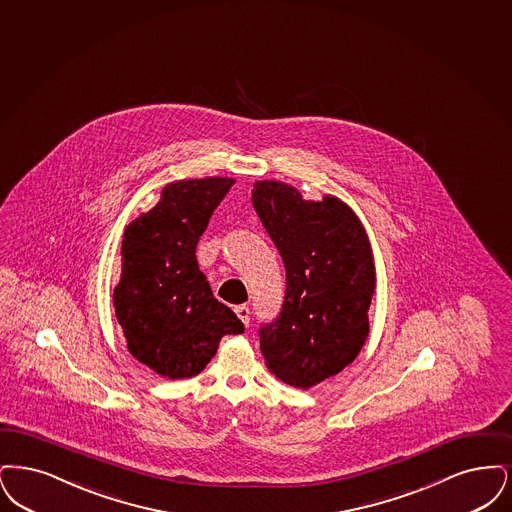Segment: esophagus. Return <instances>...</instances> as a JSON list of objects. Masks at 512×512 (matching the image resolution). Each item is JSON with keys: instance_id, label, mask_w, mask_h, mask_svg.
Returning <instances> with one entry per match:
<instances>
[{"instance_id": "esophagus-1", "label": "esophagus", "mask_w": 512, "mask_h": 512, "mask_svg": "<svg viewBox=\"0 0 512 512\" xmlns=\"http://www.w3.org/2000/svg\"><path fill=\"white\" fill-rule=\"evenodd\" d=\"M235 313L245 323V327H248V323H250V308L246 304H241V306H235Z\"/></svg>"}]
</instances>
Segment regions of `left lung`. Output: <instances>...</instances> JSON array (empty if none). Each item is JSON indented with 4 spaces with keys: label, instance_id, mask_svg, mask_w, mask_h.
I'll return each instance as SVG.
<instances>
[{
    "label": "left lung",
    "instance_id": "obj_1",
    "mask_svg": "<svg viewBox=\"0 0 512 512\" xmlns=\"http://www.w3.org/2000/svg\"><path fill=\"white\" fill-rule=\"evenodd\" d=\"M252 204L287 271L281 312L260 325V350L275 377L310 388L338 375L365 344L371 246L356 214L334 197L313 202L285 183L258 181Z\"/></svg>",
    "mask_w": 512,
    "mask_h": 512
}]
</instances>
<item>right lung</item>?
<instances>
[{"instance_id":"obj_1","label":"right lung","mask_w":512,"mask_h":512,"mask_svg":"<svg viewBox=\"0 0 512 512\" xmlns=\"http://www.w3.org/2000/svg\"><path fill=\"white\" fill-rule=\"evenodd\" d=\"M235 179L176 181L155 208L124 231L116 319L130 354L166 378L199 375L225 334L245 333L241 319L214 298L199 269L200 235Z\"/></svg>"}]
</instances>
